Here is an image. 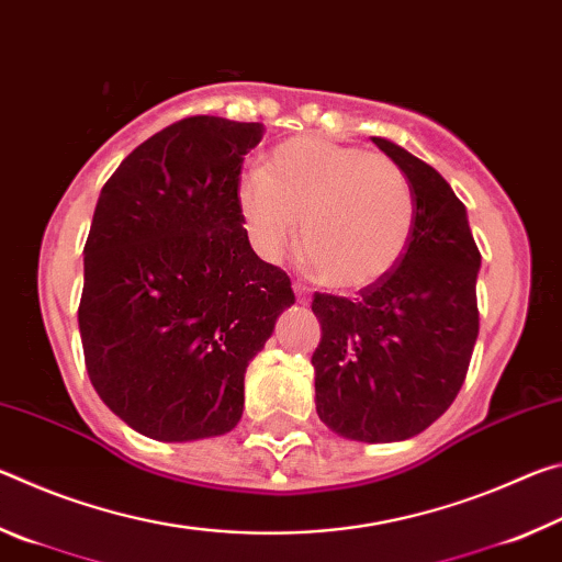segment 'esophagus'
Here are the masks:
<instances>
[{
    "label": "esophagus",
    "mask_w": 562,
    "mask_h": 562,
    "mask_svg": "<svg viewBox=\"0 0 562 562\" xmlns=\"http://www.w3.org/2000/svg\"><path fill=\"white\" fill-rule=\"evenodd\" d=\"M292 288H294V294H297V302H300V304H307V302H310V290L304 288L302 282H294Z\"/></svg>",
    "instance_id": "1"
}]
</instances>
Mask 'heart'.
I'll use <instances>...</instances> for the list:
<instances>
[{"label":"heart","mask_w":562,"mask_h":562,"mask_svg":"<svg viewBox=\"0 0 562 562\" xmlns=\"http://www.w3.org/2000/svg\"><path fill=\"white\" fill-rule=\"evenodd\" d=\"M237 205L265 258H278L302 217V250L337 290L384 278L402 260L416 217L412 183L392 158L322 136L274 148L265 170L240 178Z\"/></svg>","instance_id":"obj_1"}]
</instances>
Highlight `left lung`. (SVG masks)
Wrapping results in <instances>:
<instances>
[{
  "instance_id": "1",
  "label": "left lung",
  "mask_w": 562,
  "mask_h": 562,
  "mask_svg": "<svg viewBox=\"0 0 562 562\" xmlns=\"http://www.w3.org/2000/svg\"><path fill=\"white\" fill-rule=\"evenodd\" d=\"M372 140L412 183V240L359 297L315 294L322 339L312 367L322 424L351 441L389 443L429 429L459 394L479 337L481 252L439 170Z\"/></svg>"
}]
</instances>
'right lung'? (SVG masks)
<instances>
[{
	"instance_id": "right-lung-1",
	"label": "right lung",
	"mask_w": 562,
	"mask_h": 562,
	"mask_svg": "<svg viewBox=\"0 0 562 562\" xmlns=\"http://www.w3.org/2000/svg\"><path fill=\"white\" fill-rule=\"evenodd\" d=\"M262 131L221 116L170 123L101 188L83 245V359L101 402L148 439L235 429L245 369L294 304L237 205Z\"/></svg>"
}]
</instances>
